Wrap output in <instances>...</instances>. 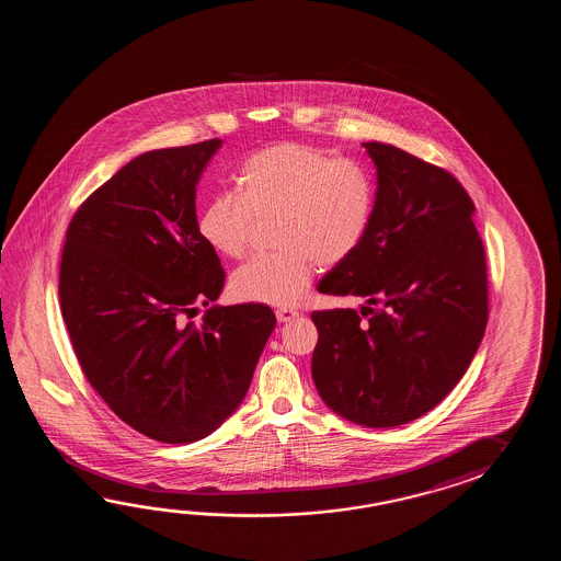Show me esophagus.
<instances>
[{"label":"esophagus","mask_w":561,"mask_h":561,"mask_svg":"<svg viewBox=\"0 0 561 561\" xmlns=\"http://www.w3.org/2000/svg\"><path fill=\"white\" fill-rule=\"evenodd\" d=\"M297 317H298L297 310H290V309L276 310V321L283 322V324H285V322L295 321V319H297Z\"/></svg>","instance_id":"obj_1"}]
</instances>
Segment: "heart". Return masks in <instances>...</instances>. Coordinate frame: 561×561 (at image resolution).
<instances>
[{"label":"heart","instance_id":"heart-1","mask_svg":"<svg viewBox=\"0 0 561 561\" xmlns=\"http://www.w3.org/2000/svg\"><path fill=\"white\" fill-rule=\"evenodd\" d=\"M242 194L220 192L204 206L198 230L216 252L240 259L259 220L276 215V254L254 256L230 278L240 300L295 307L321 266L357 251L373 216L365 168L309 144L263 148L240 170Z\"/></svg>","mask_w":561,"mask_h":561}]
</instances>
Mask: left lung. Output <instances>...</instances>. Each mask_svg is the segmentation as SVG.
Wrapping results in <instances>:
<instances>
[{
    "instance_id": "1",
    "label": "left lung",
    "mask_w": 561,
    "mask_h": 561,
    "mask_svg": "<svg viewBox=\"0 0 561 561\" xmlns=\"http://www.w3.org/2000/svg\"><path fill=\"white\" fill-rule=\"evenodd\" d=\"M377 191L357 251L319 293L363 297L317 310L312 381L324 405L365 427H397L439 405L488 324V268L466 188L391 144L365 142Z\"/></svg>"
}]
</instances>
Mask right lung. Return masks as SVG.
<instances>
[{
    "label": "right lung",
    "mask_w": 561,
    "mask_h": 561,
    "mask_svg": "<svg viewBox=\"0 0 561 561\" xmlns=\"http://www.w3.org/2000/svg\"><path fill=\"white\" fill-rule=\"evenodd\" d=\"M222 140L136 156L85 201L61 252L76 357L107 407L162 443L201 442L244 401L276 317L213 305L225 271L201 237L196 186Z\"/></svg>",
    "instance_id": "1"
}]
</instances>
